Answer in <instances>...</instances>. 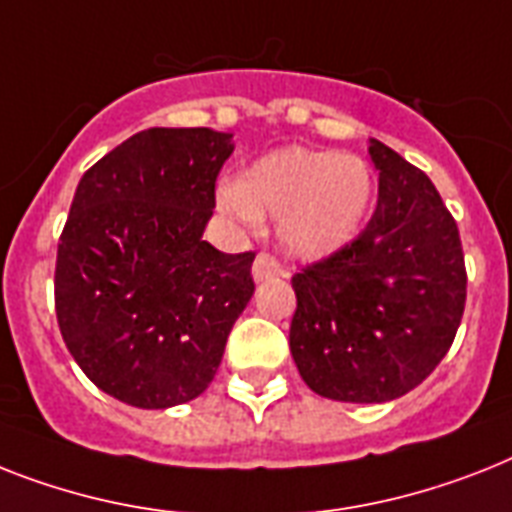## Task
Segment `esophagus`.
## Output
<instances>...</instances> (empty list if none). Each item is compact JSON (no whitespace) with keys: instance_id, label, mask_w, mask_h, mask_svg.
<instances>
[{"instance_id":"esophagus-1","label":"esophagus","mask_w":512,"mask_h":512,"mask_svg":"<svg viewBox=\"0 0 512 512\" xmlns=\"http://www.w3.org/2000/svg\"><path fill=\"white\" fill-rule=\"evenodd\" d=\"M281 273H284V268H281V263H278L270 252H260V255L255 257V265H252V276H255V281H268V278L281 276Z\"/></svg>"}]
</instances>
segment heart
Returning a JSON list of instances; mask_svg holds the SVG:
<instances>
[{"label": "heart", "instance_id": "obj_1", "mask_svg": "<svg viewBox=\"0 0 512 512\" xmlns=\"http://www.w3.org/2000/svg\"><path fill=\"white\" fill-rule=\"evenodd\" d=\"M376 178L360 157L331 149L284 147L260 157L239 181L218 189V207L242 228L278 218V239L305 260L334 255L371 213Z\"/></svg>", "mask_w": 512, "mask_h": 512}]
</instances>
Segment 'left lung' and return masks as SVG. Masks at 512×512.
<instances>
[{
  "mask_svg": "<svg viewBox=\"0 0 512 512\" xmlns=\"http://www.w3.org/2000/svg\"><path fill=\"white\" fill-rule=\"evenodd\" d=\"M376 213L363 234L294 273L289 347L310 389L389 402L421 384L455 342L465 310L458 223L431 178L381 141Z\"/></svg>",
  "mask_w": 512,
  "mask_h": 512,
  "instance_id": "8db88e82",
  "label": "left lung"
}]
</instances>
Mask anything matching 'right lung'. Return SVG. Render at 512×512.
<instances>
[{
	"label": "right lung",
	"instance_id": "obj_1",
	"mask_svg": "<svg viewBox=\"0 0 512 512\" xmlns=\"http://www.w3.org/2000/svg\"><path fill=\"white\" fill-rule=\"evenodd\" d=\"M231 152L213 128H147L78 181L54 310L81 371L126 405L165 410L205 392L255 292V252L202 239Z\"/></svg>",
	"mask_w": 512,
	"mask_h": 512
}]
</instances>
